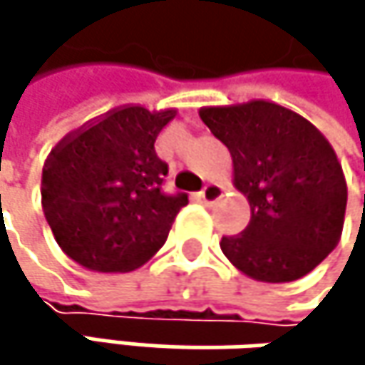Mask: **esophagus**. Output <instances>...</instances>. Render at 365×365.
<instances>
[{
  "mask_svg": "<svg viewBox=\"0 0 365 365\" xmlns=\"http://www.w3.org/2000/svg\"><path fill=\"white\" fill-rule=\"evenodd\" d=\"M222 185H217V183H207L202 190H200V194H198V198H200V202H205V205H213L215 200H220L222 198Z\"/></svg>",
  "mask_w": 365,
  "mask_h": 365,
  "instance_id": "esophagus-1",
  "label": "esophagus"
}]
</instances>
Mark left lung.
Wrapping results in <instances>:
<instances>
[{
    "instance_id": "left-lung-1",
    "label": "left lung",
    "mask_w": 365,
    "mask_h": 365,
    "mask_svg": "<svg viewBox=\"0 0 365 365\" xmlns=\"http://www.w3.org/2000/svg\"><path fill=\"white\" fill-rule=\"evenodd\" d=\"M200 120L230 150L235 185L252 220L222 237L224 255L266 283L304 277L336 247L346 207L342 167L328 139L296 111L268 101L202 108Z\"/></svg>"
}]
</instances>
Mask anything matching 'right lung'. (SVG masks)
Returning <instances> with one entry per match:
<instances>
[{
	"label": "right lung",
	"instance_id": "1",
	"mask_svg": "<svg viewBox=\"0 0 365 365\" xmlns=\"http://www.w3.org/2000/svg\"><path fill=\"white\" fill-rule=\"evenodd\" d=\"M175 110L124 108L67 135L41 173V207L61 250L99 272H128L156 254L187 194H167L156 154Z\"/></svg>",
	"mask_w": 365,
	"mask_h": 365
}]
</instances>
